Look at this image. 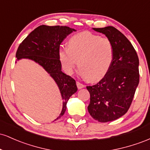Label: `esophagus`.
Here are the masks:
<instances>
[{
    "label": "esophagus",
    "mask_w": 150,
    "mask_h": 150,
    "mask_svg": "<svg viewBox=\"0 0 150 150\" xmlns=\"http://www.w3.org/2000/svg\"><path fill=\"white\" fill-rule=\"evenodd\" d=\"M77 88H78V89H82V88H83L84 87H85V85L80 83V82H77Z\"/></svg>",
    "instance_id": "esophagus-1"
}]
</instances>
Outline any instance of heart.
Segmentation results:
<instances>
[{"label":"heart","mask_w":150,"mask_h":150,"mask_svg":"<svg viewBox=\"0 0 150 150\" xmlns=\"http://www.w3.org/2000/svg\"><path fill=\"white\" fill-rule=\"evenodd\" d=\"M114 57V47L107 37L84 32L69 39L68 49L62 48L59 58L67 73H70L78 61V69L89 81L100 80L108 73Z\"/></svg>","instance_id":"obj_1"}]
</instances>
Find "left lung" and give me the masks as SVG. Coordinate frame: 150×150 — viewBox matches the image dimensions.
<instances>
[{"mask_svg":"<svg viewBox=\"0 0 150 150\" xmlns=\"http://www.w3.org/2000/svg\"><path fill=\"white\" fill-rule=\"evenodd\" d=\"M93 30L105 34L114 47L108 73L98 83L87 86L90 94L89 114L96 120L106 123L119 118L130 108L140 80L139 58L130 41L115 27Z\"/></svg>","mask_w":150,"mask_h":150,"instance_id":"left-lung-1","label":"left lung"}]
</instances>
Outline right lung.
<instances>
[{
	"instance_id": "obj_1",
	"label": "right lung",
	"mask_w": 150,
	"mask_h": 150,
	"mask_svg": "<svg viewBox=\"0 0 150 150\" xmlns=\"http://www.w3.org/2000/svg\"><path fill=\"white\" fill-rule=\"evenodd\" d=\"M75 31L66 26L41 25L22 41L16 52L17 59L27 58L37 63L57 84L63 101L61 114L55 120L63 116L68 99L77 90L75 80L61 71L59 58L62 42Z\"/></svg>"
}]
</instances>
